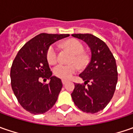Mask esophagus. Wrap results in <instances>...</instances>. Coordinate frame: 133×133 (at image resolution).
<instances>
[{
	"instance_id": "34e87169",
	"label": "esophagus",
	"mask_w": 133,
	"mask_h": 133,
	"mask_svg": "<svg viewBox=\"0 0 133 133\" xmlns=\"http://www.w3.org/2000/svg\"><path fill=\"white\" fill-rule=\"evenodd\" d=\"M67 82H68V81H66V80H62V84H66Z\"/></svg>"
}]
</instances>
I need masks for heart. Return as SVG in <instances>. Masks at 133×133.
I'll return each instance as SVG.
<instances>
[{
    "label": "heart",
    "instance_id": "heart-1",
    "mask_svg": "<svg viewBox=\"0 0 133 133\" xmlns=\"http://www.w3.org/2000/svg\"><path fill=\"white\" fill-rule=\"evenodd\" d=\"M63 46L64 48L72 54L70 58V62L75 64H58L54 68L53 72L55 76L60 78L69 79L78 70V66L75 64L82 67L87 64V58L84 53V46L78 40L69 39L64 42ZM46 59L49 64H55L58 62V54L56 45L52 44L49 47L46 52Z\"/></svg>",
    "mask_w": 133,
    "mask_h": 133
}]
</instances>
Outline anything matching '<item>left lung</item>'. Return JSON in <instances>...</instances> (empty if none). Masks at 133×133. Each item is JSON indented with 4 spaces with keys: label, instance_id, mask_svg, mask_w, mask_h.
Returning a JSON list of instances; mask_svg holds the SVG:
<instances>
[{
    "label": "left lung",
    "instance_id": "8db88e82",
    "mask_svg": "<svg viewBox=\"0 0 133 133\" xmlns=\"http://www.w3.org/2000/svg\"><path fill=\"white\" fill-rule=\"evenodd\" d=\"M72 36L84 41L91 50L90 62L79 75L84 84H75L72 98L83 112L95 113L104 109L115 92L118 81L115 59L107 45L93 35L72 34Z\"/></svg>",
    "mask_w": 133,
    "mask_h": 133
}]
</instances>
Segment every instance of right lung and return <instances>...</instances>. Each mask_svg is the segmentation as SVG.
<instances>
[{
	"instance_id": "right-lung-1",
	"label": "right lung",
	"mask_w": 133,
	"mask_h": 133,
	"mask_svg": "<svg viewBox=\"0 0 133 133\" xmlns=\"http://www.w3.org/2000/svg\"><path fill=\"white\" fill-rule=\"evenodd\" d=\"M69 36V34L41 33L19 50L10 71L14 94L24 110L34 115L43 114L53 107L62 88L61 80L52 76L46 59L51 44ZM41 78L50 80L44 85Z\"/></svg>"
}]
</instances>
